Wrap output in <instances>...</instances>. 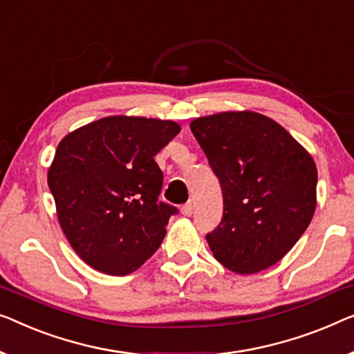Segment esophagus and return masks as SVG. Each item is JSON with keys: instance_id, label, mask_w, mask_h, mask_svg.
Returning a JSON list of instances; mask_svg holds the SVG:
<instances>
[{"instance_id": "1", "label": "esophagus", "mask_w": 354, "mask_h": 354, "mask_svg": "<svg viewBox=\"0 0 354 354\" xmlns=\"http://www.w3.org/2000/svg\"><path fill=\"white\" fill-rule=\"evenodd\" d=\"M180 211H182L183 215H185V217H189V215L193 214V203H192V201L185 203V204H183V206H182Z\"/></svg>"}]
</instances>
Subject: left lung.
Wrapping results in <instances>:
<instances>
[{
  "mask_svg": "<svg viewBox=\"0 0 354 354\" xmlns=\"http://www.w3.org/2000/svg\"><path fill=\"white\" fill-rule=\"evenodd\" d=\"M218 177L220 223L206 234L214 257L234 273L278 263L313 218V158L283 126L254 111H227L192 122Z\"/></svg>",
  "mask_w": 354,
  "mask_h": 354,
  "instance_id": "obj_1",
  "label": "left lung"
}]
</instances>
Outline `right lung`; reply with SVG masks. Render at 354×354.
<instances>
[{"label":"right lung","mask_w":354,"mask_h":354,"mask_svg":"<svg viewBox=\"0 0 354 354\" xmlns=\"http://www.w3.org/2000/svg\"><path fill=\"white\" fill-rule=\"evenodd\" d=\"M178 132L174 121L110 116L59 143L48 185L66 239L92 268L129 274L161 245L178 209L158 201L155 156Z\"/></svg>","instance_id":"obj_1"}]
</instances>
